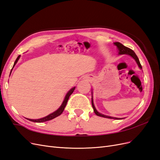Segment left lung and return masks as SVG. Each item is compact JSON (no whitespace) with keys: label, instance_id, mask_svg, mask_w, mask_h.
Returning <instances> with one entry per match:
<instances>
[{"label":"left lung","instance_id":"obj_1","mask_svg":"<svg viewBox=\"0 0 160 160\" xmlns=\"http://www.w3.org/2000/svg\"><path fill=\"white\" fill-rule=\"evenodd\" d=\"M114 45L117 46L118 49L119 50V55H124V54H128L130 56H132L133 59L135 60V61H136L137 64L138 65L140 69H142V65L141 64H140V62L139 61V59L138 56L136 55V54H135V52L132 50L131 49H129V48L127 47H125L123 45H122V43H120L119 42H114ZM91 104H92V107H93V111L95 113L98 115V116H99V117H103V118H109V119H120L119 118H113V117H109V116H107V115H104L103 114H101L100 113H99L98 111H97V109H95V106H94V104H93V96H92V98H91Z\"/></svg>","mask_w":160,"mask_h":160}]
</instances>
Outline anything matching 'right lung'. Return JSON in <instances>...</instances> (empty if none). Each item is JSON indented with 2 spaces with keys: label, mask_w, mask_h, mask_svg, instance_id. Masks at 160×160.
<instances>
[{
  "label": "right lung",
  "mask_w": 160,
  "mask_h": 160,
  "mask_svg": "<svg viewBox=\"0 0 160 160\" xmlns=\"http://www.w3.org/2000/svg\"><path fill=\"white\" fill-rule=\"evenodd\" d=\"M20 57H21L20 55L18 56V57L17 58L16 61H14V65H13V66H14V65H16V63L17 62L18 60L19 59V58H20ZM11 71H12V70H11ZM75 89V88H72V89L68 92V93H67V95H66V96H65V99H64V101H63V102H62V105H61V107H60L59 109H58L56 111H55V112H53V113H51L50 115L46 116V117L41 118V119H28L29 121H31V122H32L41 123V122H47V121L51 120V119H54V118H57V116L60 115L62 113V111H64V109H65V106H66V105H67V101H68V99H69V97H70V95L72 93V92L74 91Z\"/></svg>",
  "instance_id": "add662e5"
}]
</instances>
